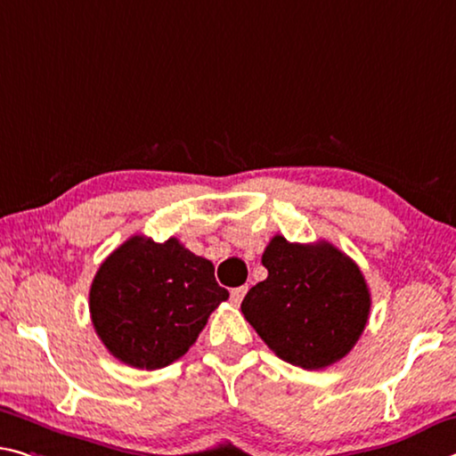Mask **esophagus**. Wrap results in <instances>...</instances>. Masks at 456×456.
Segmentation results:
<instances>
[{"label":"esophagus","instance_id":"34e87169","mask_svg":"<svg viewBox=\"0 0 456 456\" xmlns=\"http://www.w3.org/2000/svg\"><path fill=\"white\" fill-rule=\"evenodd\" d=\"M248 294V286H240V288H233V290H231V302H233V305H237L240 306L241 305V300H243V296Z\"/></svg>","mask_w":456,"mask_h":456}]
</instances>
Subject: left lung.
Wrapping results in <instances>:
<instances>
[{
    "instance_id": "8db88e82",
    "label": "left lung",
    "mask_w": 456,
    "mask_h": 456,
    "mask_svg": "<svg viewBox=\"0 0 456 456\" xmlns=\"http://www.w3.org/2000/svg\"><path fill=\"white\" fill-rule=\"evenodd\" d=\"M267 278L241 302V313L280 359L324 370L359 341L371 294L359 265L329 241L290 243L276 235L262 256Z\"/></svg>"
}]
</instances>
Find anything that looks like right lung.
Segmentation results:
<instances>
[{
	"label": "right lung",
	"mask_w": 456,
	"mask_h": 456,
	"mask_svg": "<svg viewBox=\"0 0 456 456\" xmlns=\"http://www.w3.org/2000/svg\"><path fill=\"white\" fill-rule=\"evenodd\" d=\"M229 298L208 259L176 237H129L105 259L89 292L91 321L121 363L162 370L191 349L213 310Z\"/></svg>",
	"instance_id": "obj_1"
}]
</instances>
